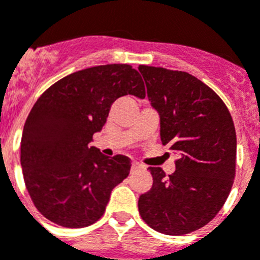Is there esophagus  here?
<instances>
[{"label":"esophagus","mask_w":260,"mask_h":260,"mask_svg":"<svg viewBox=\"0 0 260 260\" xmlns=\"http://www.w3.org/2000/svg\"><path fill=\"white\" fill-rule=\"evenodd\" d=\"M139 169H145V166H142V165L138 164V162H133L132 170L135 171V170H139Z\"/></svg>","instance_id":"1"}]
</instances>
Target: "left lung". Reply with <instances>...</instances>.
Listing matches in <instances>:
<instances>
[{
  "instance_id": "8db88e82",
  "label": "left lung",
  "mask_w": 260,
  "mask_h": 260,
  "mask_svg": "<svg viewBox=\"0 0 260 260\" xmlns=\"http://www.w3.org/2000/svg\"><path fill=\"white\" fill-rule=\"evenodd\" d=\"M138 70L159 114L162 145L179 155L171 175L149 167L153 187L139 197V214L158 233L184 235L207 224L230 194L235 126L219 95L191 74L146 65Z\"/></svg>"
}]
</instances>
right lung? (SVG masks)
<instances>
[{
  "label": "right lung",
  "instance_id": "1",
  "mask_svg": "<svg viewBox=\"0 0 260 260\" xmlns=\"http://www.w3.org/2000/svg\"><path fill=\"white\" fill-rule=\"evenodd\" d=\"M145 98V83L130 65L83 69L51 85L23 126L21 166L38 211L62 227L79 229L104 215L111 190L130 173L127 156L90 146L123 95Z\"/></svg>",
  "mask_w": 260,
  "mask_h": 260
}]
</instances>
